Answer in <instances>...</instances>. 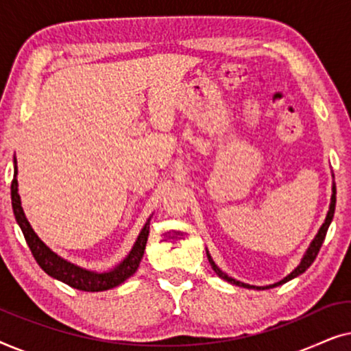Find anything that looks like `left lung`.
<instances>
[{
  "label": "left lung",
  "instance_id": "left-lung-1",
  "mask_svg": "<svg viewBox=\"0 0 351 351\" xmlns=\"http://www.w3.org/2000/svg\"><path fill=\"white\" fill-rule=\"evenodd\" d=\"M334 210H335V185H332V196H330V206H329L328 215H326L324 223L321 225V228L318 230V233H316L315 239H313V241H311L308 249H306L305 256L302 257V261H300L299 265H297V268H294V270H292V271L289 273V275H287V276L285 278V280L278 281V282H275V285H270V286H252V285H246V282L237 281V280H234V278L228 276L227 273L220 270V268H219L217 265H215V262L213 261V257H210V254L208 252V258H209L210 267H213V270H214L215 273H217V275H219L220 278H222V280L232 282V285H237V286H241V287H247V289H270V287H276V286H280V285H285V282L294 280L295 276L302 275V273H304V271L306 270V268H308V267L311 265V263L315 262V258H316V256H318L321 246H323V241H324V238H326V233H328L329 225H330V222H332Z\"/></svg>",
  "mask_w": 351,
  "mask_h": 351
}]
</instances>
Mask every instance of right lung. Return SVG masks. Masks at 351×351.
I'll list each match as a JSON object with an SVG mask.
<instances>
[{
  "label": "right lung",
  "mask_w": 351,
  "mask_h": 351,
  "mask_svg": "<svg viewBox=\"0 0 351 351\" xmlns=\"http://www.w3.org/2000/svg\"><path fill=\"white\" fill-rule=\"evenodd\" d=\"M11 199H12V209L16 220L21 227L25 241L30 247V251L35 257L43 270L47 275L56 278L65 285H69L75 289L86 291V292H99V291H107L112 287H117L128 280L129 276H132L137 271L138 263H141L143 257V251H145L148 232H150V219L147 220V223L143 225L142 232L138 233V237L134 243L131 252L128 254L126 258L113 268L110 271H90L86 268H81L75 263H71L60 256H57L56 252H52L45 243L38 238V234L33 232L30 222H28L23 209L21 206V196H19V184H17V160L14 158V179L11 184Z\"/></svg>",
  "instance_id": "add662e5"
}]
</instances>
